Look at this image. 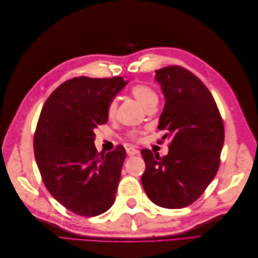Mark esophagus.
Masks as SVG:
<instances>
[{
  "label": "esophagus",
  "mask_w": 258,
  "mask_h": 258,
  "mask_svg": "<svg viewBox=\"0 0 258 258\" xmlns=\"http://www.w3.org/2000/svg\"><path fill=\"white\" fill-rule=\"evenodd\" d=\"M126 153H127L128 156H133V155H139L140 151L134 149V147H127V149H126Z\"/></svg>",
  "instance_id": "obj_1"
}]
</instances>
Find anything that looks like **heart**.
<instances>
[{
	"mask_svg": "<svg viewBox=\"0 0 258 258\" xmlns=\"http://www.w3.org/2000/svg\"><path fill=\"white\" fill-rule=\"evenodd\" d=\"M131 93H132V95L136 98V100H138V102L145 109L149 106L153 105V104H157V101H158L157 94L154 92V90L151 89L150 86L135 85L132 87ZM116 108H117L116 101L113 100L111 103H109L108 109H107L109 116L111 117L114 116L115 113H116Z\"/></svg>",
	"mask_w": 258,
	"mask_h": 258,
	"instance_id": "obj_1",
	"label": "heart"
}]
</instances>
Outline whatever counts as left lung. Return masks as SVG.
Returning <instances> with one entry per match:
<instances>
[{"label": "left lung", "instance_id": "8db88e82", "mask_svg": "<svg viewBox=\"0 0 258 258\" xmlns=\"http://www.w3.org/2000/svg\"><path fill=\"white\" fill-rule=\"evenodd\" d=\"M165 105L158 128L171 140L160 157L142 150L145 172L142 185L154 204L165 208L190 205L215 177L224 144V125L215 101L203 82L184 68L155 71Z\"/></svg>", "mask_w": 258, "mask_h": 258}]
</instances>
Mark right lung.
<instances>
[{
    "label": "right lung",
    "mask_w": 258,
    "mask_h": 258,
    "mask_svg": "<svg viewBox=\"0 0 258 258\" xmlns=\"http://www.w3.org/2000/svg\"><path fill=\"white\" fill-rule=\"evenodd\" d=\"M128 81L71 79L47 98L34 135L43 183L59 204L81 216H97L115 202L126 153H97L94 128L105 124L108 105Z\"/></svg>",
    "instance_id": "obj_1"
}]
</instances>
